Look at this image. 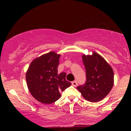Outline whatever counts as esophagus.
Masks as SVG:
<instances>
[{
	"label": "esophagus",
	"mask_w": 131,
	"mask_h": 131,
	"mask_svg": "<svg viewBox=\"0 0 131 131\" xmlns=\"http://www.w3.org/2000/svg\"><path fill=\"white\" fill-rule=\"evenodd\" d=\"M72 85H73V87H77V85H78V83H77V81H73V82H72Z\"/></svg>",
	"instance_id": "34e87169"
}]
</instances>
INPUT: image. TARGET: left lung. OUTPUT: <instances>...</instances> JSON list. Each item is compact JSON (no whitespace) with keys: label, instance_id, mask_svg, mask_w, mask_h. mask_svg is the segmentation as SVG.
Returning a JSON list of instances; mask_svg holds the SVG:
<instances>
[{"label":"left lung","instance_id":"obj_1","mask_svg":"<svg viewBox=\"0 0 131 131\" xmlns=\"http://www.w3.org/2000/svg\"><path fill=\"white\" fill-rule=\"evenodd\" d=\"M82 55L86 70V83L77 89L83 97L90 102L103 100L112 90L114 84V73L112 67L101 55L96 52Z\"/></svg>","mask_w":131,"mask_h":131}]
</instances>
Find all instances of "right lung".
Masks as SVG:
<instances>
[{
    "label": "right lung",
    "instance_id": "right-lung-1",
    "mask_svg": "<svg viewBox=\"0 0 131 131\" xmlns=\"http://www.w3.org/2000/svg\"><path fill=\"white\" fill-rule=\"evenodd\" d=\"M61 55L54 51L34 59L26 72L28 89L31 96L43 104L52 103L61 97V91L71 85L65 72L58 73Z\"/></svg>",
    "mask_w": 131,
    "mask_h": 131
}]
</instances>
